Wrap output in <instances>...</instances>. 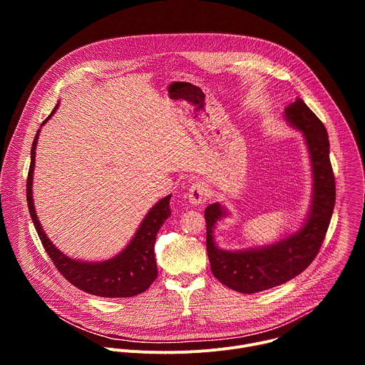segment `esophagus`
I'll list each match as a JSON object with an SVG mask.
<instances>
[{
	"label": "esophagus",
	"instance_id": "34e87169",
	"mask_svg": "<svg viewBox=\"0 0 365 365\" xmlns=\"http://www.w3.org/2000/svg\"><path fill=\"white\" fill-rule=\"evenodd\" d=\"M206 196H207V187L202 182L192 183L187 189V193H186V197H187L189 203L195 205V206L202 203L206 199Z\"/></svg>",
	"mask_w": 365,
	"mask_h": 365
}]
</instances>
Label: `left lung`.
Returning <instances> with one entry per match:
<instances>
[{
  "instance_id": "1",
  "label": "left lung",
  "mask_w": 365,
  "mask_h": 365,
  "mask_svg": "<svg viewBox=\"0 0 365 365\" xmlns=\"http://www.w3.org/2000/svg\"><path fill=\"white\" fill-rule=\"evenodd\" d=\"M286 120L303 133L314 173V195L302 228L267 247L227 251L218 248L212 231L225 217L220 203L205 210L206 251L214 276L241 293H257L280 286L314 262L327 235L335 206V176L329 160V140L322 121L297 98L284 110Z\"/></svg>"
}]
</instances>
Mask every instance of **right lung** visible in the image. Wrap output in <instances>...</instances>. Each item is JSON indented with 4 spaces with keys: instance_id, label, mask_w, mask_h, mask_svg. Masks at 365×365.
<instances>
[{
    "instance_id": "add662e5",
    "label": "right lung",
    "mask_w": 365,
    "mask_h": 365,
    "mask_svg": "<svg viewBox=\"0 0 365 365\" xmlns=\"http://www.w3.org/2000/svg\"><path fill=\"white\" fill-rule=\"evenodd\" d=\"M58 107L59 103L53 108V111H51V114L43 121L41 125H44L51 118ZM38 133L40 128L37 130V134L31 145V162L27 176V205L36 231L40 237V241L46 252L51 258V262H53L59 273L71 284L89 294L101 297H131L145 292L155 280V277H158V264H155L154 257V242L160 227L172 214V195L165 196L151 207L145 218L143 220L140 228L137 230L135 235L130 241V244L114 258L99 263H86L79 262L76 258H71L51 244V241L46 237L36 215L31 186Z\"/></svg>"
}]
</instances>
